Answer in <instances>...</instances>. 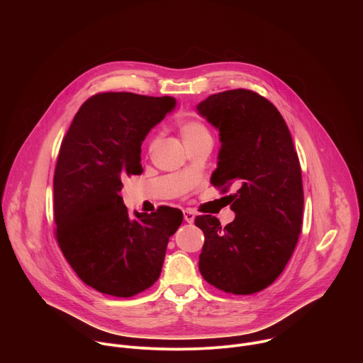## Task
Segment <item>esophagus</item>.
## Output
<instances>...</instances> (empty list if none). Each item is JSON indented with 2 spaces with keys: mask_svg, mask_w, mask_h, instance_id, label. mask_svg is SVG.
Returning a JSON list of instances; mask_svg holds the SVG:
<instances>
[{
  "mask_svg": "<svg viewBox=\"0 0 363 363\" xmlns=\"http://www.w3.org/2000/svg\"><path fill=\"white\" fill-rule=\"evenodd\" d=\"M184 220L186 221V223H194V220H195V214H194V211H191V210H184Z\"/></svg>",
  "mask_w": 363,
  "mask_h": 363,
  "instance_id": "34e87169",
  "label": "esophagus"
}]
</instances>
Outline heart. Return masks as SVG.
<instances>
[{"instance_id": "obj_1", "label": "heart", "mask_w": 363, "mask_h": 363, "mask_svg": "<svg viewBox=\"0 0 363 363\" xmlns=\"http://www.w3.org/2000/svg\"><path fill=\"white\" fill-rule=\"evenodd\" d=\"M179 135L182 138L184 145L189 143V142H195L199 139H205V138H211V133L203 123H201L199 121H194V119H188V121H182L179 123ZM158 143V136L157 135H152L147 140L146 145V150L152 152L153 147L157 146Z\"/></svg>"}]
</instances>
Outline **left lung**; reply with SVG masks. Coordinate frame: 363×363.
I'll return each instance as SVG.
<instances>
[{"label":"left lung","mask_w":363,"mask_h":363,"mask_svg":"<svg viewBox=\"0 0 363 363\" xmlns=\"http://www.w3.org/2000/svg\"><path fill=\"white\" fill-rule=\"evenodd\" d=\"M196 109L220 130L211 184L221 192L237 188L228 195L231 224L195 218L205 237L199 272L225 293L262 291L283 273L301 231V169L290 130L272 101L247 89L211 94Z\"/></svg>","instance_id":"obj_1"}]
</instances>
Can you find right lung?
I'll use <instances>...</instances> for the list:
<instances>
[{
    "instance_id": "1",
    "label": "right lung",
    "mask_w": 363,
    "mask_h": 363,
    "mask_svg": "<svg viewBox=\"0 0 363 363\" xmlns=\"http://www.w3.org/2000/svg\"><path fill=\"white\" fill-rule=\"evenodd\" d=\"M174 106L169 96L97 93L62 140L53 179L56 238L79 279L103 294L132 297L149 289L182 223L171 206L130 216L121 196L122 181L143 171L145 136Z\"/></svg>"
}]
</instances>
